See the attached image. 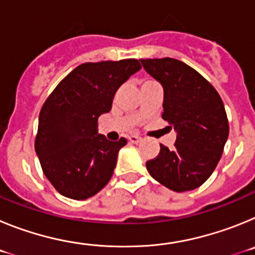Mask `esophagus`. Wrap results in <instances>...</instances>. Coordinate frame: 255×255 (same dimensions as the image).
Here are the masks:
<instances>
[{
	"label": "esophagus",
	"mask_w": 255,
	"mask_h": 255,
	"mask_svg": "<svg viewBox=\"0 0 255 255\" xmlns=\"http://www.w3.org/2000/svg\"><path fill=\"white\" fill-rule=\"evenodd\" d=\"M129 141L130 143H139V141H141V136H139V135H130L129 136Z\"/></svg>",
	"instance_id": "esophagus-1"
}]
</instances>
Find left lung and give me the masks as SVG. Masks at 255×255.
<instances>
[{
	"label": "left lung",
	"mask_w": 255,
	"mask_h": 255,
	"mask_svg": "<svg viewBox=\"0 0 255 255\" xmlns=\"http://www.w3.org/2000/svg\"><path fill=\"white\" fill-rule=\"evenodd\" d=\"M163 87L162 119L177 131L175 148L161 144L147 162L150 176L173 191L199 188L215 171L229 136L225 106L215 87L197 70L175 58L140 60Z\"/></svg>",
	"instance_id": "obj_1"
}]
</instances>
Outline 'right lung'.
<instances>
[{
	"instance_id": "right-lung-1",
	"label": "right lung",
	"mask_w": 255,
	"mask_h": 255,
	"mask_svg": "<svg viewBox=\"0 0 255 255\" xmlns=\"http://www.w3.org/2000/svg\"><path fill=\"white\" fill-rule=\"evenodd\" d=\"M140 67L135 58L79 65L42 106L34 148L43 173L61 195L87 199L111 180L128 140H108L98 134L97 123L111 111L120 85Z\"/></svg>"
}]
</instances>
